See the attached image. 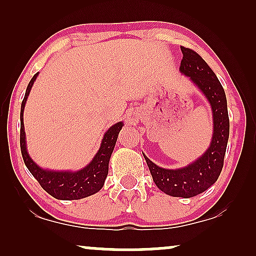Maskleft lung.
I'll list each match as a JSON object with an SVG mask.
<instances>
[{
	"mask_svg": "<svg viewBox=\"0 0 256 256\" xmlns=\"http://www.w3.org/2000/svg\"><path fill=\"white\" fill-rule=\"evenodd\" d=\"M183 59L180 71L190 76L211 104L213 113V135L208 149L194 163L180 169H163L152 163L146 155L150 174L157 188L172 197L191 198L208 190L218 180L224 166L230 118L225 90L214 72L197 52L180 46Z\"/></svg>",
	"mask_w": 256,
	"mask_h": 256,
	"instance_id": "left-lung-1",
	"label": "left lung"
}]
</instances>
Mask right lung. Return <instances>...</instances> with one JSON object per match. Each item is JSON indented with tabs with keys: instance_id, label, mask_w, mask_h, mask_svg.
Here are the masks:
<instances>
[{
	"instance_id": "1",
	"label": "right lung",
	"mask_w": 256,
	"mask_h": 256,
	"mask_svg": "<svg viewBox=\"0 0 256 256\" xmlns=\"http://www.w3.org/2000/svg\"><path fill=\"white\" fill-rule=\"evenodd\" d=\"M38 73H36L30 80L29 85L26 87V96L20 106V152H22L23 160L31 174L36 178L40 186L51 194L56 199L60 200H76V199L86 198L88 196L96 194L104 186L108 174V163L113 152L115 143H116L118 135L120 132L122 122H118L108 129L104 134L102 142H101L99 152L94 156L88 166L79 171H52L44 170L38 166L36 163L31 160L29 154L26 152V132H24L23 124V112L26 106V99L29 96L31 87L36 80Z\"/></svg>"
}]
</instances>
